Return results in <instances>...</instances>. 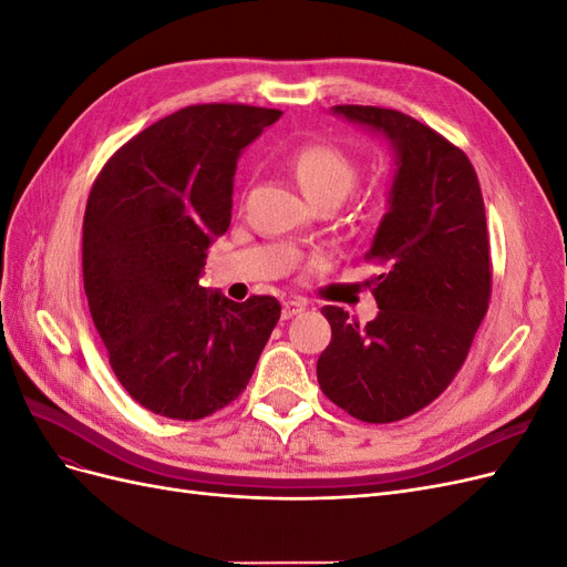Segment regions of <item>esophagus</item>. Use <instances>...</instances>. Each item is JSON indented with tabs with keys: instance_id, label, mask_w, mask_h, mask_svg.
<instances>
[{
	"instance_id": "obj_1",
	"label": "esophagus",
	"mask_w": 567,
	"mask_h": 567,
	"mask_svg": "<svg viewBox=\"0 0 567 567\" xmlns=\"http://www.w3.org/2000/svg\"><path fill=\"white\" fill-rule=\"evenodd\" d=\"M305 307H307V302H305V300H300V298H293V300H286V302H284V310H281V317H284V319H290V317H296V315L305 312Z\"/></svg>"
}]
</instances>
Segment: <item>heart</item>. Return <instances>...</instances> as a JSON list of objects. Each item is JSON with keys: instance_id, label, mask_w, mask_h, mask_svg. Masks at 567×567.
Masks as SVG:
<instances>
[{"instance_id": "obj_1", "label": "heart", "mask_w": 567, "mask_h": 567, "mask_svg": "<svg viewBox=\"0 0 567 567\" xmlns=\"http://www.w3.org/2000/svg\"><path fill=\"white\" fill-rule=\"evenodd\" d=\"M293 169L302 192L312 200L346 198L359 177V167L348 151L333 144H305L293 153Z\"/></svg>"}]
</instances>
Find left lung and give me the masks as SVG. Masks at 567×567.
Instances as JSON below:
<instances>
[{"label":"left lung","mask_w":567,"mask_h":567,"mask_svg":"<svg viewBox=\"0 0 567 567\" xmlns=\"http://www.w3.org/2000/svg\"><path fill=\"white\" fill-rule=\"evenodd\" d=\"M333 113L383 134L398 169L367 252L385 267L373 286L381 312L359 329L342 307H323L331 342L317 379L350 416L392 423L447 390L487 315L485 203L466 153L419 120L379 106H333Z\"/></svg>","instance_id":"obj_1"}]
</instances>
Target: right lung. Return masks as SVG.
Returning a JSON list of instances; mask_svg holds the SVG:
<instances>
[{
	"label": "right lung",
	"instance_id": "right-lung-1",
	"mask_svg": "<svg viewBox=\"0 0 567 567\" xmlns=\"http://www.w3.org/2000/svg\"><path fill=\"white\" fill-rule=\"evenodd\" d=\"M281 117L246 104L186 106L101 167L82 225V277L109 362L134 402L198 421L241 394L281 317L198 284L229 229L241 151Z\"/></svg>",
	"mask_w": 567,
	"mask_h": 567
}]
</instances>
